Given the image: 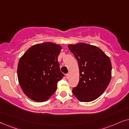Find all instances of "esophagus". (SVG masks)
I'll use <instances>...</instances> for the list:
<instances>
[{
	"instance_id": "34e87169",
	"label": "esophagus",
	"mask_w": 129,
	"mask_h": 129,
	"mask_svg": "<svg viewBox=\"0 0 129 129\" xmlns=\"http://www.w3.org/2000/svg\"><path fill=\"white\" fill-rule=\"evenodd\" d=\"M66 76L67 79H68V78H69V77H70V74H67L66 75Z\"/></svg>"
}]
</instances>
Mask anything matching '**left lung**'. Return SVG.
I'll return each instance as SVG.
<instances>
[{
	"label": "left lung",
	"instance_id": "left-lung-1",
	"mask_svg": "<svg viewBox=\"0 0 129 129\" xmlns=\"http://www.w3.org/2000/svg\"><path fill=\"white\" fill-rule=\"evenodd\" d=\"M78 62L80 81L73 93L81 102L99 98L109 85L111 78V63L102 49L85 43L68 45Z\"/></svg>",
	"mask_w": 129,
	"mask_h": 129
}]
</instances>
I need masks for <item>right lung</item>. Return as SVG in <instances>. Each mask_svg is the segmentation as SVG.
<instances>
[{"instance_id": "1", "label": "right lung", "mask_w": 129, "mask_h": 129, "mask_svg": "<svg viewBox=\"0 0 129 129\" xmlns=\"http://www.w3.org/2000/svg\"><path fill=\"white\" fill-rule=\"evenodd\" d=\"M62 48L45 42L32 46L20 58L18 78L25 95L32 100L44 102L55 92L57 83L64 74L58 61Z\"/></svg>"}]
</instances>
